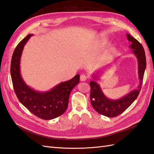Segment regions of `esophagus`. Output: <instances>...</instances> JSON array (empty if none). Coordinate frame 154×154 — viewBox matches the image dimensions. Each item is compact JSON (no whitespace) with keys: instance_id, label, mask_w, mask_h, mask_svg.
Here are the masks:
<instances>
[{"instance_id":"34e87169","label":"esophagus","mask_w":154,"mask_h":154,"mask_svg":"<svg viewBox=\"0 0 154 154\" xmlns=\"http://www.w3.org/2000/svg\"><path fill=\"white\" fill-rule=\"evenodd\" d=\"M87 79V77L85 75H81L80 77V80L81 81H85Z\"/></svg>"}]
</instances>
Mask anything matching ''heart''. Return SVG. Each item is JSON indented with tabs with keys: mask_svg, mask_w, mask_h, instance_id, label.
Masks as SVG:
<instances>
[{
	"mask_svg": "<svg viewBox=\"0 0 154 154\" xmlns=\"http://www.w3.org/2000/svg\"><path fill=\"white\" fill-rule=\"evenodd\" d=\"M103 44H104V43H103Z\"/></svg>",
	"mask_w": 154,
	"mask_h": 154,
	"instance_id": "1",
	"label": "heart"
}]
</instances>
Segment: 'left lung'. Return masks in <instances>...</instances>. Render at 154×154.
I'll return each mask as SVG.
<instances>
[{"mask_svg":"<svg viewBox=\"0 0 154 154\" xmlns=\"http://www.w3.org/2000/svg\"><path fill=\"white\" fill-rule=\"evenodd\" d=\"M128 40L131 42L130 47L137 57L138 62V76L140 83L137 89L131 91L120 99L111 100L104 95L99 84L95 81L90 82V99L94 109L98 113L107 117H115L126 110L138 97L142 88L143 75L146 67V59L142 45L134 38L127 34ZM94 79L96 77L94 76Z\"/></svg>","mask_w":154,"mask_h":154,"instance_id":"left-lung-1","label":"left lung"}]
</instances>
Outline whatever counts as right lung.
Instances as JSON below:
<instances>
[{
    "mask_svg": "<svg viewBox=\"0 0 154 154\" xmlns=\"http://www.w3.org/2000/svg\"><path fill=\"white\" fill-rule=\"evenodd\" d=\"M32 35L28 34L23 39L13 53L11 65L13 87L20 102L30 112L41 119L51 120L65 112L71 91L79 83V75L60 83L48 92H38L28 87L21 77L20 61L24 45Z\"/></svg>",
    "mask_w": 154,
    "mask_h": 154,
    "instance_id": "1",
    "label": "right lung"
}]
</instances>
